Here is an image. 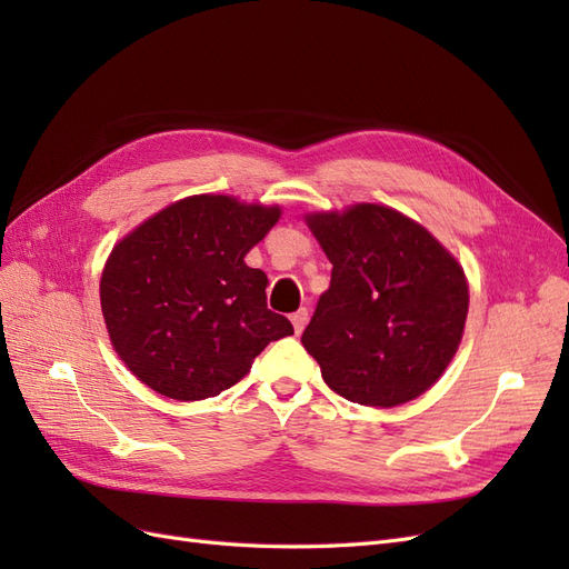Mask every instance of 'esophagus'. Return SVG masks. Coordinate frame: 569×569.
<instances>
[{
	"mask_svg": "<svg viewBox=\"0 0 569 569\" xmlns=\"http://www.w3.org/2000/svg\"><path fill=\"white\" fill-rule=\"evenodd\" d=\"M291 325H295V332L301 335L303 327L308 325V308H299L297 313H291Z\"/></svg>",
	"mask_w": 569,
	"mask_h": 569,
	"instance_id": "obj_1",
	"label": "esophagus"
}]
</instances>
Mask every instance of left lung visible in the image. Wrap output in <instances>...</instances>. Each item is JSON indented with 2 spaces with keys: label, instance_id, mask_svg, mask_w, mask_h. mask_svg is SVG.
Masks as SVG:
<instances>
[{
  "label": "left lung",
  "instance_id": "obj_1",
  "mask_svg": "<svg viewBox=\"0 0 569 569\" xmlns=\"http://www.w3.org/2000/svg\"><path fill=\"white\" fill-rule=\"evenodd\" d=\"M332 263L301 343L335 393L391 408L432 387L458 349L468 282L418 222L377 203L306 218Z\"/></svg>",
  "mask_w": 569,
  "mask_h": 569
}]
</instances>
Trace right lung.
I'll return each mask as SVG.
<instances>
[{
  "label": "right lung",
  "mask_w": 569,
  "mask_h": 569,
  "mask_svg": "<svg viewBox=\"0 0 569 569\" xmlns=\"http://www.w3.org/2000/svg\"><path fill=\"white\" fill-rule=\"evenodd\" d=\"M278 220V206L189 197L111 251L101 313L130 372L168 399L201 401L242 380L270 341L295 335L268 308L266 272L244 263Z\"/></svg>",
  "instance_id": "obj_1"
}]
</instances>
